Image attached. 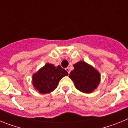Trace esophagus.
<instances>
[{
    "label": "esophagus",
    "mask_w": 128,
    "mask_h": 128,
    "mask_svg": "<svg viewBox=\"0 0 128 128\" xmlns=\"http://www.w3.org/2000/svg\"><path fill=\"white\" fill-rule=\"evenodd\" d=\"M65 70H66V71H67V72H68V74H70V69H69V68H66V69H65Z\"/></svg>",
    "instance_id": "34e87169"
}]
</instances>
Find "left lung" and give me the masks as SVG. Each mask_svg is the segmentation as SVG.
I'll return each mask as SVG.
<instances>
[{
    "label": "left lung",
    "mask_w": 128,
    "mask_h": 128,
    "mask_svg": "<svg viewBox=\"0 0 128 128\" xmlns=\"http://www.w3.org/2000/svg\"><path fill=\"white\" fill-rule=\"evenodd\" d=\"M74 70L69 74L76 88L82 93L90 94L98 87L100 82V74L92 65L84 61L74 65Z\"/></svg>",
    "instance_id": "left-lung-1"
}]
</instances>
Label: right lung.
<instances>
[{
	"label": "right lung",
	"instance_id": "right-lung-1",
	"mask_svg": "<svg viewBox=\"0 0 128 128\" xmlns=\"http://www.w3.org/2000/svg\"><path fill=\"white\" fill-rule=\"evenodd\" d=\"M68 75L67 71L51 63H46L32 74V84L34 89L42 94H49L57 88L64 76Z\"/></svg>",
	"mask_w": 128,
	"mask_h": 128
}]
</instances>
